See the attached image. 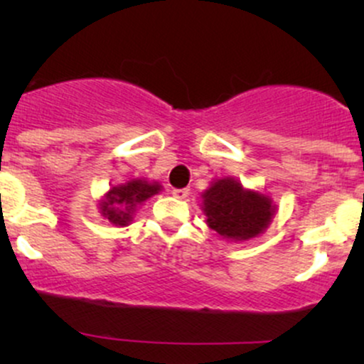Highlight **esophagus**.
<instances>
[{
    "label": "esophagus",
    "mask_w": 364,
    "mask_h": 364,
    "mask_svg": "<svg viewBox=\"0 0 364 364\" xmlns=\"http://www.w3.org/2000/svg\"><path fill=\"white\" fill-rule=\"evenodd\" d=\"M188 193H190V190H188V188H174L173 190V195L176 196V198H186L188 196Z\"/></svg>",
    "instance_id": "obj_1"
}]
</instances>
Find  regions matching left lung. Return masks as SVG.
Instances as JSON below:
<instances>
[{
	"instance_id": "8db88e82",
	"label": "left lung",
	"mask_w": 364,
	"mask_h": 364,
	"mask_svg": "<svg viewBox=\"0 0 364 364\" xmlns=\"http://www.w3.org/2000/svg\"><path fill=\"white\" fill-rule=\"evenodd\" d=\"M208 228L232 241L257 237L272 220L275 205L267 195L246 190L232 178L217 179L202 195Z\"/></svg>"
}]
</instances>
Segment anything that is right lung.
Here are the masks:
<instances>
[{
  "mask_svg": "<svg viewBox=\"0 0 364 364\" xmlns=\"http://www.w3.org/2000/svg\"><path fill=\"white\" fill-rule=\"evenodd\" d=\"M159 191V183H149L145 179H132L124 185L112 186L99 203L101 214L114 225H128L135 208Z\"/></svg>",
  "mask_w": 364,
  "mask_h": 364,
  "instance_id": "add662e5",
  "label": "right lung"
}]
</instances>
